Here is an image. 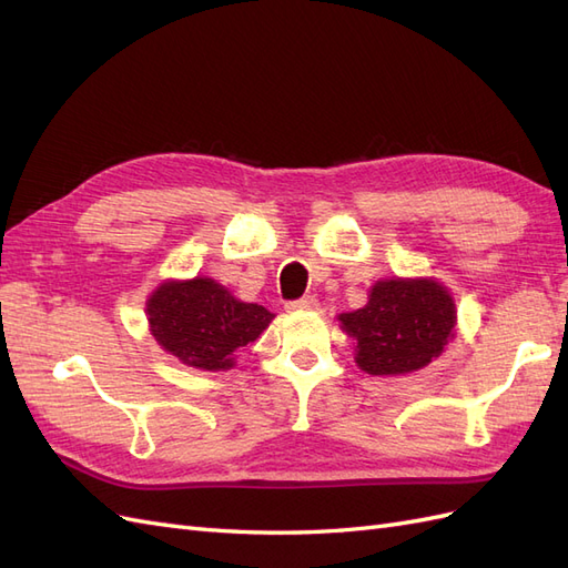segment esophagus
<instances>
[{
	"instance_id": "34e87169",
	"label": "esophagus",
	"mask_w": 568,
	"mask_h": 568,
	"mask_svg": "<svg viewBox=\"0 0 568 568\" xmlns=\"http://www.w3.org/2000/svg\"><path fill=\"white\" fill-rule=\"evenodd\" d=\"M317 307V298L315 296H303L298 301H291L286 303V311L288 313H303V311H315Z\"/></svg>"
}]
</instances>
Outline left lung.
<instances>
[{"instance_id": "1", "label": "left lung", "mask_w": 568, "mask_h": 568, "mask_svg": "<svg viewBox=\"0 0 568 568\" xmlns=\"http://www.w3.org/2000/svg\"><path fill=\"white\" fill-rule=\"evenodd\" d=\"M336 320L355 341L357 367L374 376L426 367L457 332L453 294L434 277L379 280L369 288L365 307Z\"/></svg>"}]
</instances>
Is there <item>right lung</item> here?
<instances>
[{
	"mask_svg": "<svg viewBox=\"0 0 568 568\" xmlns=\"http://www.w3.org/2000/svg\"><path fill=\"white\" fill-rule=\"evenodd\" d=\"M149 332L182 365L203 372L234 367L236 353L261 336L274 315L232 296L211 277L165 280L146 298Z\"/></svg>",
	"mask_w": 568,
	"mask_h": 568,
	"instance_id": "obj_1",
	"label": "right lung"
}]
</instances>
